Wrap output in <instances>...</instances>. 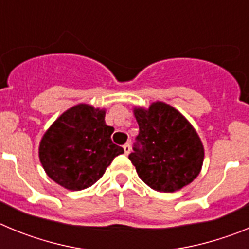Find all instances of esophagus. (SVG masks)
Listing matches in <instances>:
<instances>
[{
	"label": "esophagus",
	"mask_w": 249,
	"mask_h": 249,
	"mask_svg": "<svg viewBox=\"0 0 249 249\" xmlns=\"http://www.w3.org/2000/svg\"><path fill=\"white\" fill-rule=\"evenodd\" d=\"M123 149H124V153H126V155H128L129 152H131V144L126 143L124 146H123Z\"/></svg>",
	"instance_id": "esophagus-1"
}]
</instances>
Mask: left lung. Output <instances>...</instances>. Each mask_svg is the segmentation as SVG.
Here are the masks:
<instances>
[{"label":"left lung","instance_id":"1","mask_svg":"<svg viewBox=\"0 0 249 249\" xmlns=\"http://www.w3.org/2000/svg\"><path fill=\"white\" fill-rule=\"evenodd\" d=\"M140 126L133 152L128 156L138 177L158 192H175L199 175L204 148L187 118L172 106L153 102L136 107Z\"/></svg>","mask_w":249,"mask_h":249}]
</instances>
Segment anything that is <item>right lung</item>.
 I'll list each match as a JSON object with an SVG mask.
<instances>
[{"mask_svg": "<svg viewBox=\"0 0 249 249\" xmlns=\"http://www.w3.org/2000/svg\"><path fill=\"white\" fill-rule=\"evenodd\" d=\"M106 109L80 103L63 112L46 131L38 155L48 177L70 191L89 188L100 179L122 147L114 128L105 122Z\"/></svg>", "mask_w": 249, "mask_h": 249, "instance_id": "1", "label": "right lung"}]
</instances>
